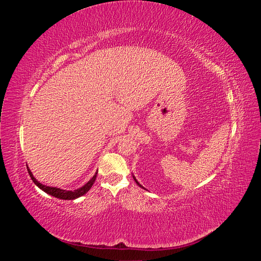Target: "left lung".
<instances>
[{
	"label": "left lung",
	"mask_w": 261,
	"mask_h": 261,
	"mask_svg": "<svg viewBox=\"0 0 261 261\" xmlns=\"http://www.w3.org/2000/svg\"><path fill=\"white\" fill-rule=\"evenodd\" d=\"M133 178H134V179H135V181H136V184H137V185H138V186H139V187H141V188H144V187H143V186H141V185H140V184H139V183H138V180H137V179H136V177H135V176H134V175H133Z\"/></svg>",
	"instance_id": "1"
}]
</instances>
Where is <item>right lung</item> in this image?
Listing matches in <instances>:
<instances>
[{
    "label": "right lung",
    "mask_w": 261,
    "mask_h": 261,
    "mask_svg": "<svg viewBox=\"0 0 261 261\" xmlns=\"http://www.w3.org/2000/svg\"><path fill=\"white\" fill-rule=\"evenodd\" d=\"M27 170H28V173H29L31 179H33L34 183L39 188L42 189L44 193L55 197V198L63 199V200H74V199L78 198V197H82L83 195H85L92 187L94 180H96L97 174H98V172L94 173V175L92 176V178L89 179L84 186L80 187L78 189H75V191H66V189H62V188H58V187H51V186H46V185L41 184L40 181H38L36 179V177L33 175V173H31V171L28 167H27Z\"/></svg>",
    "instance_id": "right-lung-1"
}]
</instances>
